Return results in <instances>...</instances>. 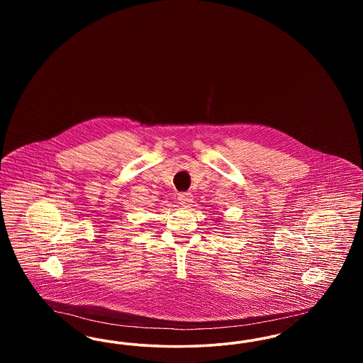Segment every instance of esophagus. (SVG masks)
I'll list each match as a JSON object with an SVG mask.
<instances>
[{"label": "esophagus", "mask_w": 363, "mask_h": 363, "mask_svg": "<svg viewBox=\"0 0 363 363\" xmlns=\"http://www.w3.org/2000/svg\"><path fill=\"white\" fill-rule=\"evenodd\" d=\"M178 203L181 207H190L193 203V194L190 191H184L178 194Z\"/></svg>", "instance_id": "34e87169"}]
</instances>
